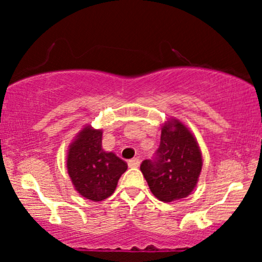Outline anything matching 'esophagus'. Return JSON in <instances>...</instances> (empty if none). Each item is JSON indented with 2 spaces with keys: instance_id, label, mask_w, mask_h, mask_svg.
<instances>
[{
  "instance_id": "esophagus-1",
  "label": "esophagus",
  "mask_w": 262,
  "mask_h": 262,
  "mask_svg": "<svg viewBox=\"0 0 262 262\" xmlns=\"http://www.w3.org/2000/svg\"><path fill=\"white\" fill-rule=\"evenodd\" d=\"M140 165V159L139 158H134L132 160L128 161V166L129 167H138Z\"/></svg>"
}]
</instances>
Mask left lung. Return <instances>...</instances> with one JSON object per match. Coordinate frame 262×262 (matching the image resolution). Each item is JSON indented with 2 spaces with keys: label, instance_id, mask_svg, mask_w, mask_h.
Listing matches in <instances>:
<instances>
[{
  "label": "left lung",
  "instance_id": "obj_1",
  "mask_svg": "<svg viewBox=\"0 0 262 262\" xmlns=\"http://www.w3.org/2000/svg\"><path fill=\"white\" fill-rule=\"evenodd\" d=\"M202 165L196 137L181 121L170 118L161 127L156 158L144 160L140 170L151 193L167 203L191 194L197 186Z\"/></svg>",
  "mask_w": 262,
  "mask_h": 262
}]
</instances>
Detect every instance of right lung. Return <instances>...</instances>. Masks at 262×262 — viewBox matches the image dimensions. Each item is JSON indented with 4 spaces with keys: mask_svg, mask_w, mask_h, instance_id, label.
I'll list each match as a JSON object with an SVG mask.
<instances>
[{
    "mask_svg": "<svg viewBox=\"0 0 262 262\" xmlns=\"http://www.w3.org/2000/svg\"><path fill=\"white\" fill-rule=\"evenodd\" d=\"M102 129L85 125L69 145L66 167L75 189L82 197L100 202L112 196L127 162L102 149Z\"/></svg>",
    "mask_w": 262,
    "mask_h": 262,
    "instance_id": "right-lung-1",
    "label": "right lung"
}]
</instances>
